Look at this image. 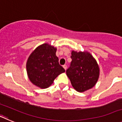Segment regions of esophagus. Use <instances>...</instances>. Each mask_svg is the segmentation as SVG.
<instances>
[{
    "mask_svg": "<svg viewBox=\"0 0 122 122\" xmlns=\"http://www.w3.org/2000/svg\"><path fill=\"white\" fill-rule=\"evenodd\" d=\"M63 68H64L65 70H66V68H67V66H66V65H63Z\"/></svg>",
    "mask_w": 122,
    "mask_h": 122,
    "instance_id": "1",
    "label": "esophagus"
}]
</instances>
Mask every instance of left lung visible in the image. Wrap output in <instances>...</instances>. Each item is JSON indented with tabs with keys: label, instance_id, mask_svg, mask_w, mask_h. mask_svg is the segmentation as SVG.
I'll return each instance as SVG.
<instances>
[{
	"label": "left lung",
	"instance_id": "1",
	"mask_svg": "<svg viewBox=\"0 0 122 122\" xmlns=\"http://www.w3.org/2000/svg\"><path fill=\"white\" fill-rule=\"evenodd\" d=\"M72 61L66 71L72 86L84 92L94 87L98 80L100 68L93 56L87 51H71Z\"/></svg>",
	"mask_w": 122,
	"mask_h": 122
}]
</instances>
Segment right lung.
<instances>
[{
  "mask_svg": "<svg viewBox=\"0 0 122 122\" xmlns=\"http://www.w3.org/2000/svg\"><path fill=\"white\" fill-rule=\"evenodd\" d=\"M57 48L48 43L40 45L29 56L26 70L29 80L40 89L51 86L55 79L65 70L59 63Z\"/></svg>",
  "mask_w": 122,
  "mask_h": 122,
  "instance_id": "1",
  "label": "right lung"
}]
</instances>
